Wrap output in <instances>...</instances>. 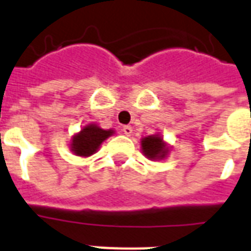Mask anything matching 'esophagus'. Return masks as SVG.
<instances>
[{
  "mask_svg": "<svg viewBox=\"0 0 251 251\" xmlns=\"http://www.w3.org/2000/svg\"><path fill=\"white\" fill-rule=\"evenodd\" d=\"M122 131H124V134L125 135H131V133H133V127L129 125H126L122 127Z\"/></svg>",
  "mask_w": 251,
  "mask_h": 251,
  "instance_id": "1",
  "label": "esophagus"
}]
</instances>
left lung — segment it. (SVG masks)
<instances>
[{
    "label": "left lung",
    "instance_id": "1",
    "mask_svg": "<svg viewBox=\"0 0 251 251\" xmlns=\"http://www.w3.org/2000/svg\"><path fill=\"white\" fill-rule=\"evenodd\" d=\"M142 151L150 159H161L168 154V148L162 142V138L158 135H149L141 141Z\"/></svg>",
    "mask_w": 251,
    "mask_h": 251
}]
</instances>
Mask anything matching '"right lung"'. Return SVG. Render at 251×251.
Listing matches in <instances>:
<instances>
[{
  "mask_svg": "<svg viewBox=\"0 0 251 251\" xmlns=\"http://www.w3.org/2000/svg\"><path fill=\"white\" fill-rule=\"evenodd\" d=\"M113 134V130H103L96 125H88L81 133L74 135L72 141V151L81 157H89L97 151L100 145Z\"/></svg>",
  "mask_w": 251,
  "mask_h": 251,
  "instance_id": "obj_1",
  "label": "right lung"
}]
</instances>
